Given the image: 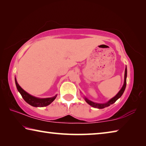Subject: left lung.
Returning a JSON list of instances; mask_svg holds the SVG:
<instances>
[{
	"label": "left lung",
	"instance_id": "1",
	"mask_svg": "<svg viewBox=\"0 0 146 146\" xmlns=\"http://www.w3.org/2000/svg\"><path fill=\"white\" fill-rule=\"evenodd\" d=\"M126 77H127V68H125V74H124V82H123V85L122 86V88H121V90L119 91L117 95H116L114 97L112 98L111 99H110L108 102H106V103H103V104H98V103H95L93 102L92 101H91L90 100H88L87 98H84V99L86 100V102H87L88 104H90V106H92L93 108H98V109H103L106 107H108L110 106L111 104H113V103H115L116 101H117L118 98H119L122 95V94L125 91V87H126Z\"/></svg>",
	"mask_w": 146,
	"mask_h": 146
}]
</instances>
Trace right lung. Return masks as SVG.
<instances>
[{
  "label": "right lung",
  "instance_id": "1",
  "mask_svg": "<svg viewBox=\"0 0 146 146\" xmlns=\"http://www.w3.org/2000/svg\"><path fill=\"white\" fill-rule=\"evenodd\" d=\"M15 80V84L17 90H18L19 92L21 93L23 99L25 100L27 103L29 104V105L33 106V107H44V106H48L50 104L56 97V95L53 97L45 98H40L33 97V96L29 95V93L24 91L23 89L19 85V84L16 80V78Z\"/></svg>",
  "mask_w": 146,
  "mask_h": 146
}]
</instances>
